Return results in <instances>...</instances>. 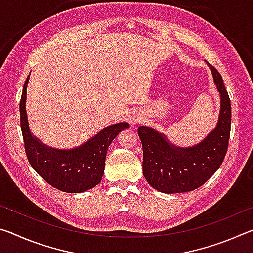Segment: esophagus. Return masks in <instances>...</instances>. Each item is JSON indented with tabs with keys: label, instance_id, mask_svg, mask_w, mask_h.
<instances>
[{
	"label": "esophagus",
	"instance_id": "34e87169",
	"mask_svg": "<svg viewBox=\"0 0 253 253\" xmlns=\"http://www.w3.org/2000/svg\"><path fill=\"white\" fill-rule=\"evenodd\" d=\"M129 122L132 124V125H136V124H138L139 122H142V116H140L139 113H137V111H134V113L130 114Z\"/></svg>",
	"mask_w": 253,
	"mask_h": 253
}]
</instances>
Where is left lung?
<instances>
[{
    "label": "left lung",
    "mask_w": 253,
    "mask_h": 253,
    "mask_svg": "<svg viewBox=\"0 0 253 253\" xmlns=\"http://www.w3.org/2000/svg\"><path fill=\"white\" fill-rule=\"evenodd\" d=\"M208 66L220 93V114L215 128L203 140L194 146L181 147L151 127L138 128L144 154L143 174L149 185L162 193H183L203 185L220 168L228 151L230 98L221 75L210 63Z\"/></svg>",
    "instance_id": "1"
}]
</instances>
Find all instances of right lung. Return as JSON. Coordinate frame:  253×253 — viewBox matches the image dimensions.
I'll return each mask as SVG.
<instances>
[{"label":"right lung","instance_id":"1","mask_svg":"<svg viewBox=\"0 0 253 253\" xmlns=\"http://www.w3.org/2000/svg\"><path fill=\"white\" fill-rule=\"evenodd\" d=\"M30 75L23 85L20 101L21 130L25 153L33 169L50 185L67 193H83L99 184L105 170V161L109 145L129 124H114L101 129L78 147L59 149L50 147L34 136L29 127L27 87Z\"/></svg>","mask_w":253,"mask_h":253}]
</instances>
